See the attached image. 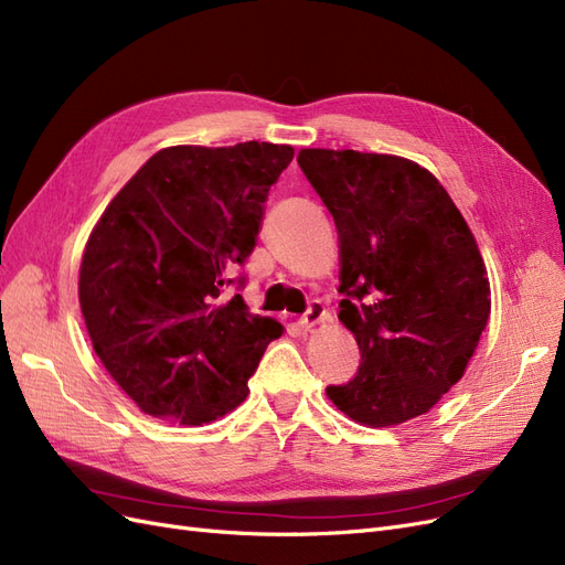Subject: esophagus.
<instances>
[{"label":"esophagus","instance_id":"1","mask_svg":"<svg viewBox=\"0 0 565 565\" xmlns=\"http://www.w3.org/2000/svg\"><path fill=\"white\" fill-rule=\"evenodd\" d=\"M324 316H328V311H324L322 301L320 299H311L309 301V309H306V313L299 318V324H301V328H306V330H311V328H316L318 322L324 320Z\"/></svg>","mask_w":565,"mask_h":565}]
</instances>
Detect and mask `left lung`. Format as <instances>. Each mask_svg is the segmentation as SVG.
<instances>
[{"mask_svg": "<svg viewBox=\"0 0 565 565\" xmlns=\"http://www.w3.org/2000/svg\"><path fill=\"white\" fill-rule=\"evenodd\" d=\"M297 162L334 218L339 320L361 349L355 377L328 396L367 426L419 417L461 380L490 316L467 221L436 177L405 158L303 148Z\"/></svg>", "mask_w": 565, "mask_h": 565, "instance_id": "obj_1", "label": "left lung"}]
</instances>
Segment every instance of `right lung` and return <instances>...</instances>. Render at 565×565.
<instances>
[{
  "label": "right lung",
  "mask_w": 565,
  "mask_h": 565,
  "mask_svg": "<svg viewBox=\"0 0 565 565\" xmlns=\"http://www.w3.org/2000/svg\"><path fill=\"white\" fill-rule=\"evenodd\" d=\"M292 146H174L156 152L96 224L79 306L110 377L146 415L188 426L224 417L282 324L241 295L270 185Z\"/></svg>",
  "instance_id": "1"
}]
</instances>
